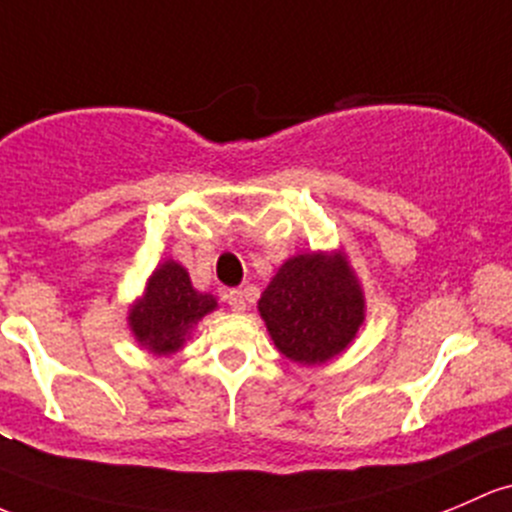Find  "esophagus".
I'll list each match as a JSON object with an SVG mask.
<instances>
[{"label": "esophagus", "instance_id": "1", "mask_svg": "<svg viewBox=\"0 0 512 512\" xmlns=\"http://www.w3.org/2000/svg\"><path fill=\"white\" fill-rule=\"evenodd\" d=\"M225 301H228V306L233 311H245V294L240 289H228L225 292Z\"/></svg>", "mask_w": 512, "mask_h": 512}]
</instances>
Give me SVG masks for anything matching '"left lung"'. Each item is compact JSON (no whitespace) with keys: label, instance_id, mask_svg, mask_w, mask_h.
<instances>
[{"label":"left lung","instance_id":"obj_1","mask_svg":"<svg viewBox=\"0 0 512 512\" xmlns=\"http://www.w3.org/2000/svg\"><path fill=\"white\" fill-rule=\"evenodd\" d=\"M274 346L304 365L326 363L363 324V292L346 257L297 255L284 262L260 299Z\"/></svg>","mask_w":512,"mask_h":512}]
</instances>
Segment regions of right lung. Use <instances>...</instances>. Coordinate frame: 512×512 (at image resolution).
Instances as JSON below:
<instances>
[{
	"label": "right lung",
	"instance_id": "1",
	"mask_svg": "<svg viewBox=\"0 0 512 512\" xmlns=\"http://www.w3.org/2000/svg\"><path fill=\"white\" fill-rule=\"evenodd\" d=\"M211 294H198L188 272L166 260L149 279L144 299L129 314V326L142 346L157 355L179 351L198 319L215 309Z\"/></svg>",
	"mask_w": 512,
	"mask_h": 512
}]
</instances>
